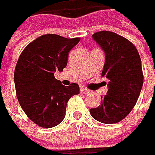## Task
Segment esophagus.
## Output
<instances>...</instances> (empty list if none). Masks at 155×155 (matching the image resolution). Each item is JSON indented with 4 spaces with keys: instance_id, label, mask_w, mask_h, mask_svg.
Instances as JSON below:
<instances>
[{
    "instance_id": "34e87169",
    "label": "esophagus",
    "mask_w": 155,
    "mask_h": 155,
    "mask_svg": "<svg viewBox=\"0 0 155 155\" xmlns=\"http://www.w3.org/2000/svg\"><path fill=\"white\" fill-rule=\"evenodd\" d=\"M81 93H83V94H87V93H90V90L86 88V87H82V88H81Z\"/></svg>"
}]
</instances>
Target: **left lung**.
Returning <instances> with one entry per match:
<instances>
[{"label":"left lung","instance_id":"1","mask_svg":"<svg viewBox=\"0 0 155 155\" xmlns=\"http://www.w3.org/2000/svg\"><path fill=\"white\" fill-rule=\"evenodd\" d=\"M92 38L104 51L102 76L109 82L101 104L89 112L98 122L117 123L131 112L140 94L144 81L140 57L132 43L117 33L104 31Z\"/></svg>","mask_w":155,"mask_h":155}]
</instances>
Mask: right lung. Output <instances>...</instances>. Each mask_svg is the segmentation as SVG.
I'll return each instance as SVG.
<instances>
[{"instance_id": "add662e5", "label": "right lung", "mask_w": 155, "mask_h": 155, "mask_svg": "<svg viewBox=\"0 0 155 155\" xmlns=\"http://www.w3.org/2000/svg\"><path fill=\"white\" fill-rule=\"evenodd\" d=\"M79 41L43 35L30 43L17 60L14 81L18 102L28 117L43 128L61 123L68 100L80 93L78 84L64 86L54 77L57 70L66 68L69 51Z\"/></svg>"}]
</instances>
